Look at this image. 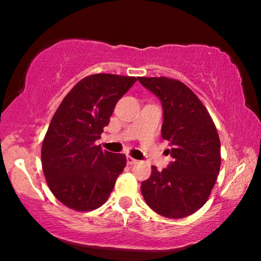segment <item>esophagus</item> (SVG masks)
<instances>
[{
	"label": "esophagus",
	"mask_w": 261,
	"mask_h": 261,
	"mask_svg": "<svg viewBox=\"0 0 261 261\" xmlns=\"http://www.w3.org/2000/svg\"><path fill=\"white\" fill-rule=\"evenodd\" d=\"M126 162H127V164H128V166H133V164L137 163V161L135 160V158L130 157V155H127V157H126Z\"/></svg>",
	"instance_id": "34e87169"
}]
</instances>
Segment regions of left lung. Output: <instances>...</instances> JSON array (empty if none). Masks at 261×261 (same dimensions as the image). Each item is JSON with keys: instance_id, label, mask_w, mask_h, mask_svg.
<instances>
[{"instance_id": "left-lung-1", "label": "left lung", "mask_w": 261, "mask_h": 261, "mask_svg": "<svg viewBox=\"0 0 261 261\" xmlns=\"http://www.w3.org/2000/svg\"><path fill=\"white\" fill-rule=\"evenodd\" d=\"M140 83L160 98L163 108L162 137L169 141L173 157L162 172L152 166L141 182V193L158 215L184 218L201 208L217 180L221 143L216 126L201 100L178 80L139 77Z\"/></svg>"}]
</instances>
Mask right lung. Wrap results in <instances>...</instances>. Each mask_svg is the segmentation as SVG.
Here are the masks:
<instances>
[{"instance_id": "right-lung-1", "label": "right lung", "mask_w": 261, "mask_h": 261, "mask_svg": "<svg viewBox=\"0 0 261 261\" xmlns=\"http://www.w3.org/2000/svg\"><path fill=\"white\" fill-rule=\"evenodd\" d=\"M136 81L110 73L87 76L54 114L41 146V164L50 190L67 207L91 211L110 196L126 157L103 151L95 141Z\"/></svg>"}]
</instances>
